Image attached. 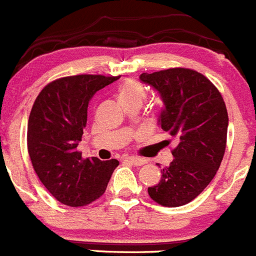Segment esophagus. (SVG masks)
<instances>
[{"label":"esophagus","mask_w":256,"mask_h":256,"mask_svg":"<svg viewBox=\"0 0 256 256\" xmlns=\"http://www.w3.org/2000/svg\"><path fill=\"white\" fill-rule=\"evenodd\" d=\"M125 160H128V163L134 164V166H144V164L146 163V160H145V159H142V158H136V156H126Z\"/></svg>","instance_id":"esophagus-1"}]
</instances>
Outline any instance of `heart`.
<instances>
[{
  "instance_id": "heart-1",
  "label": "heart",
  "mask_w": 256,
  "mask_h": 256,
  "mask_svg": "<svg viewBox=\"0 0 256 256\" xmlns=\"http://www.w3.org/2000/svg\"><path fill=\"white\" fill-rule=\"evenodd\" d=\"M145 90L138 80H128L120 86L117 92V98L121 104H126L128 102H142L145 98Z\"/></svg>"
}]
</instances>
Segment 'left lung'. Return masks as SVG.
<instances>
[{
	"mask_svg": "<svg viewBox=\"0 0 256 256\" xmlns=\"http://www.w3.org/2000/svg\"><path fill=\"white\" fill-rule=\"evenodd\" d=\"M140 80L160 96L158 124L176 140L173 162L148 192L162 206H183L202 193L218 170L228 138L226 104L218 90L192 69L142 73Z\"/></svg>",
	"mask_w": 256,
	"mask_h": 256,
	"instance_id": "obj_1",
	"label": "left lung"
}]
</instances>
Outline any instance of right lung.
Segmentation results:
<instances>
[{
	"label": "right lung",
	"instance_id": "add662e5",
	"mask_svg": "<svg viewBox=\"0 0 256 256\" xmlns=\"http://www.w3.org/2000/svg\"><path fill=\"white\" fill-rule=\"evenodd\" d=\"M118 77L80 74L42 88L31 108L28 150L35 173L60 204L86 206L106 190L118 160L83 159L77 152L87 124L88 104Z\"/></svg>",
	"mask_w": 256,
	"mask_h": 256
}]
</instances>
